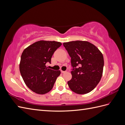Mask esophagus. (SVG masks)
Listing matches in <instances>:
<instances>
[{
	"label": "esophagus",
	"instance_id": "34e87169",
	"mask_svg": "<svg viewBox=\"0 0 125 125\" xmlns=\"http://www.w3.org/2000/svg\"><path fill=\"white\" fill-rule=\"evenodd\" d=\"M61 72H62V73H66V71H62V70H61Z\"/></svg>",
	"mask_w": 125,
	"mask_h": 125
}]
</instances>
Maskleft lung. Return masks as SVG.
Segmentation results:
<instances>
[{"label":"left lung","mask_w":125,"mask_h":125,"mask_svg":"<svg viewBox=\"0 0 125 125\" xmlns=\"http://www.w3.org/2000/svg\"><path fill=\"white\" fill-rule=\"evenodd\" d=\"M71 57L72 78L68 84L73 92L84 94L92 91L100 81L103 74V54L95 45L87 41L63 43Z\"/></svg>","instance_id":"obj_1"}]
</instances>
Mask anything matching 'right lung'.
<instances>
[{"label": "right lung", "instance_id": "obj_1", "mask_svg": "<svg viewBox=\"0 0 125 125\" xmlns=\"http://www.w3.org/2000/svg\"><path fill=\"white\" fill-rule=\"evenodd\" d=\"M62 45L56 41H40L30 45L21 55L19 69L23 80L28 88L39 94L49 92L53 88L60 70L48 69L55 51Z\"/></svg>", "mask_w": 125, "mask_h": 125}]
</instances>
